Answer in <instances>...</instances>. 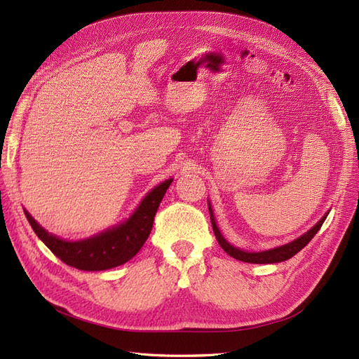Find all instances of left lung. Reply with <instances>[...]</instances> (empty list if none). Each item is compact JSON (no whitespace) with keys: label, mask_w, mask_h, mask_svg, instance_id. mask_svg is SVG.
<instances>
[{"label":"left lung","mask_w":359,"mask_h":359,"mask_svg":"<svg viewBox=\"0 0 359 359\" xmlns=\"http://www.w3.org/2000/svg\"><path fill=\"white\" fill-rule=\"evenodd\" d=\"M208 210H210V215H211L212 231H214V235L217 238V241H219L220 247L233 259H238V260H241V262H248V264H277V262H285V260L290 259L292 256H295L311 241V238L318 233V231L320 229L325 219H327V215H328V212L325 214L322 219L311 227L310 231H307L306 233L297 238L295 241L276 247V248H271V250H265V252H244V250L236 248L224 240V236L220 233L219 227H217V224H215V219H214L212 208L210 206V203H208Z\"/></svg>","instance_id":"obj_1"}]
</instances>
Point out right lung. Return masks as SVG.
I'll list each match as a JSON object with an SVG mask.
<instances>
[{"label": "right lung", "mask_w": 359, "mask_h": 359, "mask_svg": "<svg viewBox=\"0 0 359 359\" xmlns=\"http://www.w3.org/2000/svg\"><path fill=\"white\" fill-rule=\"evenodd\" d=\"M172 182L163 181L151 190L128 220L81 241H66L49 233L24 210L32 231L64 264L81 271H104L126 264L136 256L153 229L158 205Z\"/></svg>", "instance_id": "1"}]
</instances>
